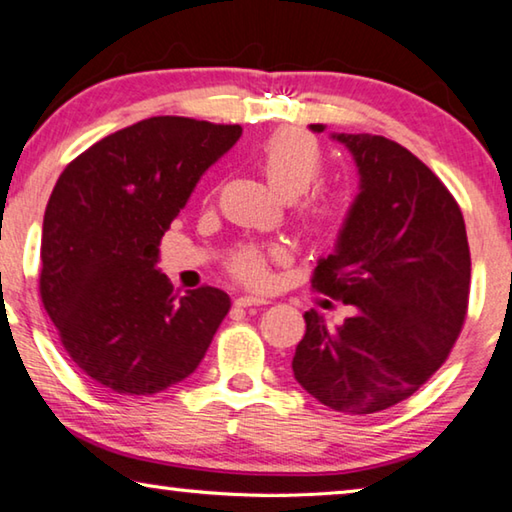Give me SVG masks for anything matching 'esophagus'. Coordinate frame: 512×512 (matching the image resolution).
<instances>
[{"mask_svg":"<svg viewBox=\"0 0 512 512\" xmlns=\"http://www.w3.org/2000/svg\"><path fill=\"white\" fill-rule=\"evenodd\" d=\"M266 302L268 300L259 298V296H241V298L235 300V305L237 307H253V305H266Z\"/></svg>","mask_w":512,"mask_h":512,"instance_id":"esophagus-1","label":"esophagus"}]
</instances>
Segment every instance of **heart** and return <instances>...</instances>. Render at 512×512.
<instances>
[{
	"instance_id": "1",
	"label": "heart",
	"mask_w": 512,
	"mask_h": 512,
	"mask_svg": "<svg viewBox=\"0 0 512 512\" xmlns=\"http://www.w3.org/2000/svg\"><path fill=\"white\" fill-rule=\"evenodd\" d=\"M255 160L275 192L287 198L307 194L323 176V151H320L318 142L307 133L293 131V128H282V131L268 137L257 149ZM336 219H339V207L332 198L314 196L307 201L305 221L309 230L325 232L332 228ZM271 259H282L280 250L266 253L257 246H246L237 250L230 268L246 284L264 287L268 282V262Z\"/></svg>"
}]
</instances>
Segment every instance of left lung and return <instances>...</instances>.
Masks as SVG:
<instances>
[{
    "label": "left lung",
    "mask_w": 512,
    "mask_h": 512,
    "mask_svg": "<svg viewBox=\"0 0 512 512\" xmlns=\"http://www.w3.org/2000/svg\"><path fill=\"white\" fill-rule=\"evenodd\" d=\"M325 133V124H311ZM352 153L359 194L311 284L354 314L329 329L305 311L293 377L329 409L366 415L411 397L443 366L470 296L461 207L436 173L393 140L329 133Z\"/></svg>",
    "instance_id": "1"
}]
</instances>
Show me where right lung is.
<instances>
[{
  "instance_id": "right-lung-1",
  "label": "right lung",
  "mask_w": 512,
  "mask_h": 512,
  "mask_svg": "<svg viewBox=\"0 0 512 512\" xmlns=\"http://www.w3.org/2000/svg\"><path fill=\"white\" fill-rule=\"evenodd\" d=\"M241 126L151 117L69 162L42 221L40 298L69 357L119 395H155L198 368L230 296H173L160 239Z\"/></svg>"
}]
</instances>
